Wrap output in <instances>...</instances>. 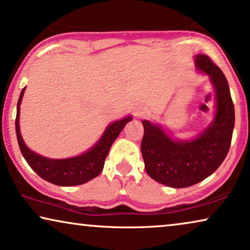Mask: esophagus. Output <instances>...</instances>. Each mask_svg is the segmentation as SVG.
Returning <instances> with one entry per match:
<instances>
[{"label":"esophagus","instance_id":"obj_1","mask_svg":"<svg viewBox=\"0 0 250 250\" xmlns=\"http://www.w3.org/2000/svg\"><path fill=\"white\" fill-rule=\"evenodd\" d=\"M133 114H134L135 117H143V116L146 115V109L143 107V105H140V104H136L133 107Z\"/></svg>","mask_w":250,"mask_h":250}]
</instances>
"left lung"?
<instances>
[{
	"label": "left lung",
	"mask_w": 250,
	"mask_h": 250,
	"mask_svg": "<svg viewBox=\"0 0 250 250\" xmlns=\"http://www.w3.org/2000/svg\"><path fill=\"white\" fill-rule=\"evenodd\" d=\"M199 73L207 75L214 88L211 122L190 139H177L158 123L142 121L141 152L148 175L164 186L188 188L216 170L230 149L234 128V105L223 71L205 54L194 56Z\"/></svg>",
	"instance_id": "left-lung-1"
}]
</instances>
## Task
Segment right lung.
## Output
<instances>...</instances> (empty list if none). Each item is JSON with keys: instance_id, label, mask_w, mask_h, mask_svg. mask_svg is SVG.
<instances>
[{"instance_id": "1", "label": "right lung", "mask_w": 250, "mask_h": 250, "mask_svg": "<svg viewBox=\"0 0 250 250\" xmlns=\"http://www.w3.org/2000/svg\"><path fill=\"white\" fill-rule=\"evenodd\" d=\"M25 90L26 87H23L17 104L16 133L20 151L34 172L47 182L60 187L81 186L97 177L104 169V160L107 158L112 143L118 138L119 133L123 131L125 125L132 121V116L128 115L110 123L102 133L101 138L90 149L81 155L61 159L47 158L30 150L26 146L20 133V104Z\"/></svg>"}]
</instances>
